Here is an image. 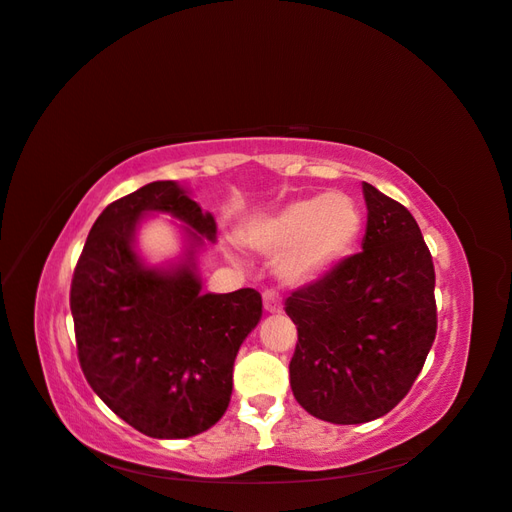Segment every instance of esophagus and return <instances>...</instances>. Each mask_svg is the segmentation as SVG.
Here are the masks:
<instances>
[{"instance_id":"34e87169","label":"esophagus","mask_w":512,"mask_h":512,"mask_svg":"<svg viewBox=\"0 0 512 512\" xmlns=\"http://www.w3.org/2000/svg\"><path fill=\"white\" fill-rule=\"evenodd\" d=\"M263 305H265V311H269V314H280L283 311V305H280V298L276 291H265L263 294Z\"/></svg>"}]
</instances>
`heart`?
I'll return each instance as SVG.
<instances>
[{
	"mask_svg": "<svg viewBox=\"0 0 512 512\" xmlns=\"http://www.w3.org/2000/svg\"><path fill=\"white\" fill-rule=\"evenodd\" d=\"M362 210L342 192L296 198L249 229L260 252L278 258L287 285H307L338 265L362 234Z\"/></svg>",
	"mask_w": 512,
	"mask_h": 512,
	"instance_id": "b5f03b06",
	"label": "heart"
}]
</instances>
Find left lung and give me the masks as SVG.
<instances>
[{
  "label": "left lung",
  "instance_id": "8db88e82",
  "mask_svg": "<svg viewBox=\"0 0 512 512\" xmlns=\"http://www.w3.org/2000/svg\"><path fill=\"white\" fill-rule=\"evenodd\" d=\"M362 252L296 289L285 302L298 329L289 382L318 420L362 424L398 404L433 347L435 269L415 218L362 183Z\"/></svg>",
  "mask_w": 512,
  "mask_h": 512
}]
</instances>
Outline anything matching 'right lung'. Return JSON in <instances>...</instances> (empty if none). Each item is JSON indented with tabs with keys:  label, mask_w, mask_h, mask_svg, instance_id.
Masks as SVG:
<instances>
[{
	"label": "right lung",
	"mask_w": 512,
	"mask_h": 512,
	"mask_svg": "<svg viewBox=\"0 0 512 512\" xmlns=\"http://www.w3.org/2000/svg\"><path fill=\"white\" fill-rule=\"evenodd\" d=\"M152 211L184 223L176 266L150 268L136 252V229ZM205 241H216L214 216L179 183L154 181L101 212L72 276L83 375L121 420L156 440H183L221 420L236 353L263 316L256 289L201 294Z\"/></svg>",
	"instance_id": "obj_1"
}]
</instances>
